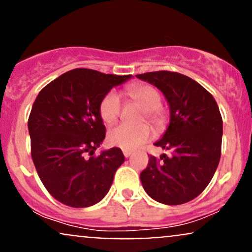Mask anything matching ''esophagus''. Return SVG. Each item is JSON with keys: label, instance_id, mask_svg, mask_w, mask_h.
Here are the masks:
<instances>
[{"label": "esophagus", "instance_id": "esophagus-1", "mask_svg": "<svg viewBox=\"0 0 252 252\" xmlns=\"http://www.w3.org/2000/svg\"><path fill=\"white\" fill-rule=\"evenodd\" d=\"M132 154V152L131 150H126V149H123V155L126 156V158H129L130 155Z\"/></svg>", "mask_w": 252, "mask_h": 252}]
</instances>
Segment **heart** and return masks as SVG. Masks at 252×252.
Instances as JSON below:
<instances>
[{
  "instance_id": "b5f03b06",
  "label": "heart",
  "mask_w": 252,
  "mask_h": 252,
  "mask_svg": "<svg viewBox=\"0 0 252 252\" xmlns=\"http://www.w3.org/2000/svg\"><path fill=\"white\" fill-rule=\"evenodd\" d=\"M126 96L138 103L144 109V118L150 121L155 126H161L163 123L162 96L155 86L150 84H134L126 89ZM121 98L116 91H110L102 98L99 103V115L105 124L117 122L121 115ZM153 132L148 124L138 126H118L108 135V141L111 146L118 148L132 150L142 146L150 140Z\"/></svg>"
}]
</instances>
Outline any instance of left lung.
I'll return each instance as SVG.
<instances>
[{"label":"left lung","mask_w":252,"mask_h":252,"mask_svg":"<svg viewBox=\"0 0 252 252\" xmlns=\"http://www.w3.org/2000/svg\"><path fill=\"white\" fill-rule=\"evenodd\" d=\"M162 91L170 108V123L156 147L172 155H149L140 174L150 198L181 205L196 198L215 175L221 154L222 120L212 94L192 78L170 71L136 74Z\"/></svg>","instance_id":"obj_1"}]
</instances>
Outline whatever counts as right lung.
Instances as JSON below:
<instances>
[{
    "mask_svg": "<svg viewBox=\"0 0 252 252\" xmlns=\"http://www.w3.org/2000/svg\"><path fill=\"white\" fill-rule=\"evenodd\" d=\"M130 77L74 68L37 94L28 118L32 158L43 186L62 204L89 207L109 192L124 155L116 147L94 155L105 138L99 103Z\"/></svg>",
    "mask_w": 252,
    "mask_h": 252,
    "instance_id": "1",
    "label": "right lung"
}]
</instances>
